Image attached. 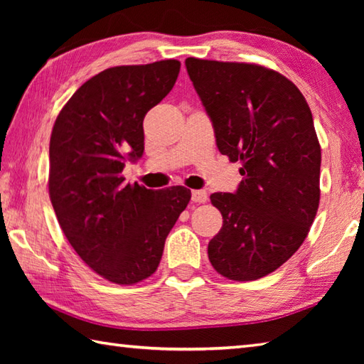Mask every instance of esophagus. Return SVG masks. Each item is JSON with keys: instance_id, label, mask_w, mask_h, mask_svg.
<instances>
[{"instance_id": "1", "label": "esophagus", "mask_w": 364, "mask_h": 364, "mask_svg": "<svg viewBox=\"0 0 364 364\" xmlns=\"http://www.w3.org/2000/svg\"><path fill=\"white\" fill-rule=\"evenodd\" d=\"M208 200V194L205 191H192V202L194 203H205Z\"/></svg>"}]
</instances>
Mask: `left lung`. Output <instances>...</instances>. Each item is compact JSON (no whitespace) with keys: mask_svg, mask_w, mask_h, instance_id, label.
Wrapping results in <instances>:
<instances>
[{"mask_svg":"<svg viewBox=\"0 0 364 364\" xmlns=\"http://www.w3.org/2000/svg\"><path fill=\"white\" fill-rule=\"evenodd\" d=\"M186 70L215 144L241 161L236 192H214L223 225L210 244L230 280H258L299 250L319 206L321 145L305 97L283 75L255 64L188 58Z\"/></svg>","mask_w":364,"mask_h":364,"instance_id":"left-lung-1","label":"left lung"}]
</instances>
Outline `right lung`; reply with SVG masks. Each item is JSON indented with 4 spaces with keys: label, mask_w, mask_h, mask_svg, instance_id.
<instances>
[{
    "label": "right lung",
    "mask_w": 364,
    "mask_h": 364,
    "mask_svg": "<svg viewBox=\"0 0 364 364\" xmlns=\"http://www.w3.org/2000/svg\"><path fill=\"white\" fill-rule=\"evenodd\" d=\"M175 59L120 65L75 92L50 139V198L60 228L86 264L106 280L134 284L158 269L166 237L191 191L125 183V162L144 154V117L180 73Z\"/></svg>",
    "instance_id": "obj_1"
}]
</instances>
